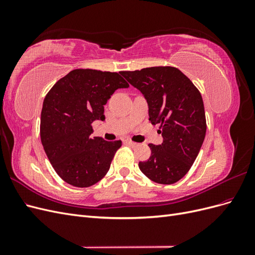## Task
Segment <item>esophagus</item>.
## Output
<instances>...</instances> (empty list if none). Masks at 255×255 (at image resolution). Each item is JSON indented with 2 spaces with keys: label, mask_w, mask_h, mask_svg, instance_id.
Masks as SVG:
<instances>
[{
  "label": "esophagus",
  "mask_w": 255,
  "mask_h": 255,
  "mask_svg": "<svg viewBox=\"0 0 255 255\" xmlns=\"http://www.w3.org/2000/svg\"><path fill=\"white\" fill-rule=\"evenodd\" d=\"M126 143H128V144H129V145H132V146H136V145H137L136 142H134V141H132V140H129V139H127V140H126Z\"/></svg>",
  "instance_id": "1"
}]
</instances>
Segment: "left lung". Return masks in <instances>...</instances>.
Segmentation results:
<instances>
[{
  "label": "left lung",
  "mask_w": 255,
  "mask_h": 255,
  "mask_svg": "<svg viewBox=\"0 0 255 255\" xmlns=\"http://www.w3.org/2000/svg\"><path fill=\"white\" fill-rule=\"evenodd\" d=\"M139 89L149 105V120L159 125L163 143H149L151 156L139 161L141 172L158 184L180 181L203 143L206 119L201 94L186 75L170 66L120 72Z\"/></svg>",
  "instance_id": "left-lung-1"
}]
</instances>
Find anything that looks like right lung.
Returning a JSON list of instances; mask_svg holds the SVG:
<instances>
[{"instance_id":"1","label":"right lung","mask_w":255,"mask_h":255,"mask_svg":"<svg viewBox=\"0 0 255 255\" xmlns=\"http://www.w3.org/2000/svg\"><path fill=\"white\" fill-rule=\"evenodd\" d=\"M129 85L117 72L75 69L57 81L43 100L40 138L56 173L75 187H89L109 172L121 140L91 137L95 120H105L104 105Z\"/></svg>"}]
</instances>
